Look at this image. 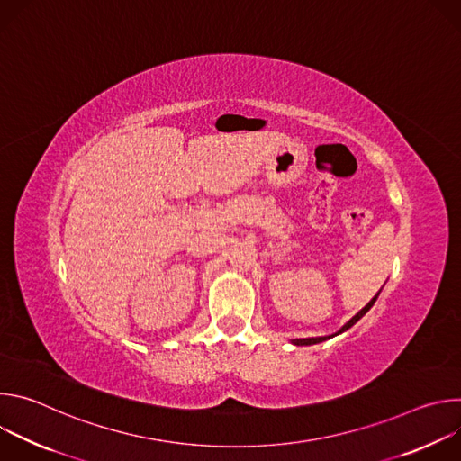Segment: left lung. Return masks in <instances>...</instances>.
Returning a JSON list of instances; mask_svg holds the SVG:
<instances>
[{
	"label": "left lung",
	"instance_id": "1",
	"mask_svg": "<svg viewBox=\"0 0 461 461\" xmlns=\"http://www.w3.org/2000/svg\"><path fill=\"white\" fill-rule=\"evenodd\" d=\"M377 295H379V294H377ZM377 295H375V297H372V301H370V303H368V304H366L363 310H359V312H357V313H356V315H354V317H352V319H350V321H348V322H347V324L341 328V330H339L338 334H341V332L348 330L350 326H354V324H356V322H357V321H359V319H361V317H363V315H365V313H366V312L372 308V304L375 303ZM338 334H336V336H338ZM330 338H332V336H326V338H308V339H294V345H315V343L326 341V339H330Z\"/></svg>",
	"mask_w": 461,
	"mask_h": 461
}]
</instances>
